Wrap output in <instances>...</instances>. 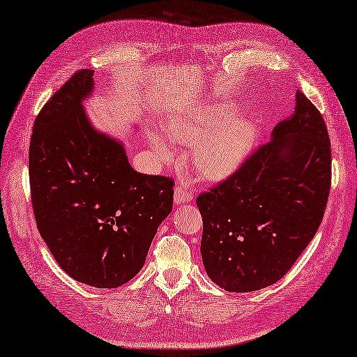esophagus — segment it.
Masks as SVG:
<instances>
[{"label": "esophagus", "instance_id": "esophagus-1", "mask_svg": "<svg viewBox=\"0 0 357 357\" xmlns=\"http://www.w3.org/2000/svg\"><path fill=\"white\" fill-rule=\"evenodd\" d=\"M192 194H190V190L186 185H178L176 186V189H174V203H176L177 206L178 204H185V203H189L192 202Z\"/></svg>", "mask_w": 357, "mask_h": 357}]
</instances>
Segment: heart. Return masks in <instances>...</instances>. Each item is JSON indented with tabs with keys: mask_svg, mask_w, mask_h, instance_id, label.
<instances>
[{
	"mask_svg": "<svg viewBox=\"0 0 357 357\" xmlns=\"http://www.w3.org/2000/svg\"><path fill=\"white\" fill-rule=\"evenodd\" d=\"M233 116L234 109L224 104L180 113L163 126V135L150 133V144L163 158L172 154L171 142L194 145L190 160L197 171L221 180L244 163L259 136L253 119Z\"/></svg>",
	"mask_w": 357,
	"mask_h": 357,
	"instance_id": "obj_1",
	"label": "heart"
}]
</instances>
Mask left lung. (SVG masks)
I'll return each instance as SVG.
<instances>
[{
    "label": "left lung",
    "instance_id": "left-lung-1",
    "mask_svg": "<svg viewBox=\"0 0 357 357\" xmlns=\"http://www.w3.org/2000/svg\"><path fill=\"white\" fill-rule=\"evenodd\" d=\"M330 154L323 116L297 91L294 113L274 127L271 141L197 198L203 216L199 251L213 283L251 292L289 271L323 220Z\"/></svg>",
    "mask_w": 357,
    "mask_h": 357
}]
</instances>
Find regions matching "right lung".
Instances as JSON below:
<instances>
[{
	"label": "right lung",
	"instance_id": "right-lung-1",
	"mask_svg": "<svg viewBox=\"0 0 357 357\" xmlns=\"http://www.w3.org/2000/svg\"><path fill=\"white\" fill-rule=\"evenodd\" d=\"M93 71L75 73L34 121L29 174L40 236L63 271L93 288H118L141 271L174 181L128 163L124 144L98 132L83 101Z\"/></svg>",
	"mask_w": 357,
	"mask_h": 357
}]
</instances>
